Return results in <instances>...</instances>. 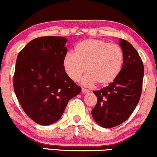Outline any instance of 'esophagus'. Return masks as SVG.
<instances>
[{"mask_svg": "<svg viewBox=\"0 0 157 157\" xmlns=\"http://www.w3.org/2000/svg\"><path fill=\"white\" fill-rule=\"evenodd\" d=\"M82 92L83 93H89V90H88L87 89H86V88L82 87Z\"/></svg>", "mask_w": 157, "mask_h": 157, "instance_id": "34e87169", "label": "esophagus"}]
</instances>
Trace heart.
I'll use <instances>...</instances> for the list:
<instances>
[{"mask_svg":"<svg viewBox=\"0 0 157 157\" xmlns=\"http://www.w3.org/2000/svg\"><path fill=\"white\" fill-rule=\"evenodd\" d=\"M75 52H68L63 60V66L71 80L82 79L85 85L107 86L119 76L124 62L121 48L116 44L100 39H86L77 44Z\"/></svg>","mask_w":157,"mask_h":157,"instance_id":"heart-1","label":"heart"}]
</instances>
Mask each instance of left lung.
Here are the masks:
<instances>
[{"instance_id": "8db88e82", "label": "left lung", "mask_w": 157, "mask_h": 157, "mask_svg": "<svg viewBox=\"0 0 157 157\" xmlns=\"http://www.w3.org/2000/svg\"><path fill=\"white\" fill-rule=\"evenodd\" d=\"M119 44L124 62L119 76L107 87L93 91L98 101L91 113L94 120L105 128L125 121L135 110L142 94L143 62L129 42L121 39Z\"/></svg>"}]
</instances>
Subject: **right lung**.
Listing matches in <instances>:
<instances>
[{
	"mask_svg": "<svg viewBox=\"0 0 157 157\" xmlns=\"http://www.w3.org/2000/svg\"><path fill=\"white\" fill-rule=\"evenodd\" d=\"M67 41L64 37H40L17 55L14 91L26 115L40 125L59 120L68 101L81 92L63 66Z\"/></svg>",
	"mask_w": 157,
	"mask_h": 157,
	"instance_id": "add662e5",
	"label": "right lung"
}]
</instances>
